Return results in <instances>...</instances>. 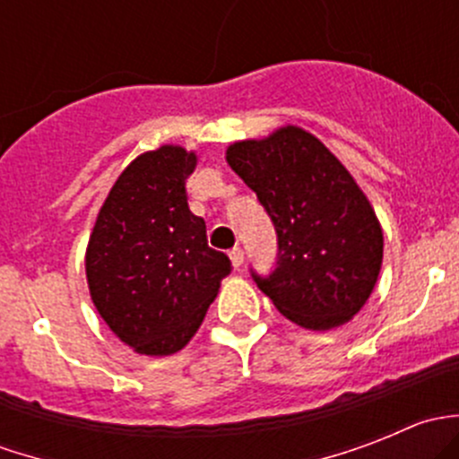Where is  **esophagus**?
<instances>
[{"mask_svg":"<svg viewBox=\"0 0 459 459\" xmlns=\"http://www.w3.org/2000/svg\"><path fill=\"white\" fill-rule=\"evenodd\" d=\"M229 257H230V262H233L235 268H239L244 264V251L239 247H235L233 251L229 253Z\"/></svg>","mask_w":459,"mask_h":459,"instance_id":"1","label":"esophagus"}]
</instances>
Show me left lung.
I'll use <instances>...</instances> for the list:
<instances>
[{"instance_id":"8db88e82","label":"left lung","mask_w":459,"mask_h":459,"mask_svg":"<svg viewBox=\"0 0 459 459\" xmlns=\"http://www.w3.org/2000/svg\"><path fill=\"white\" fill-rule=\"evenodd\" d=\"M277 233V268L255 277L286 319L311 331L342 326L371 298L384 235L346 166L308 131L281 126L226 148Z\"/></svg>"}]
</instances>
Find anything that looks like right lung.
I'll use <instances>...</instances> for the list:
<instances>
[{"label":"right lung","instance_id":"obj_1","mask_svg":"<svg viewBox=\"0 0 459 459\" xmlns=\"http://www.w3.org/2000/svg\"><path fill=\"white\" fill-rule=\"evenodd\" d=\"M197 155L175 143L131 161L97 212L86 280L97 313L142 355L182 351L230 273L212 251L206 221L188 208Z\"/></svg>","mask_w":459,"mask_h":459}]
</instances>
